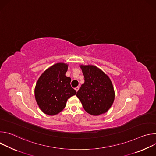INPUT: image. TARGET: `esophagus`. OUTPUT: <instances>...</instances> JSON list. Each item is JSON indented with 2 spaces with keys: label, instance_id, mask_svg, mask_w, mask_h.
<instances>
[{
  "label": "esophagus",
  "instance_id": "esophagus-1",
  "mask_svg": "<svg viewBox=\"0 0 156 156\" xmlns=\"http://www.w3.org/2000/svg\"><path fill=\"white\" fill-rule=\"evenodd\" d=\"M79 88H80V87H79V86H77L76 87H75V91H76V92L79 90Z\"/></svg>",
  "mask_w": 156,
  "mask_h": 156
}]
</instances>
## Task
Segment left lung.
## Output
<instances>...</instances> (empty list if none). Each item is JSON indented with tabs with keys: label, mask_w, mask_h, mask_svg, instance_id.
Listing matches in <instances>:
<instances>
[{
	"label": "left lung",
	"mask_w": 156,
	"mask_h": 156,
	"mask_svg": "<svg viewBox=\"0 0 156 156\" xmlns=\"http://www.w3.org/2000/svg\"><path fill=\"white\" fill-rule=\"evenodd\" d=\"M84 83L77 92L86 112L98 116L105 114L114 103L115 91L109 77L100 69L91 65H80Z\"/></svg>",
	"instance_id": "left-lung-1"
}]
</instances>
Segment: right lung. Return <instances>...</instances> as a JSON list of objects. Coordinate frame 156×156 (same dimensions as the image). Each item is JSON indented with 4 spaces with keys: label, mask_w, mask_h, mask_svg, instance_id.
Segmentation results:
<instances>
[{
    "label": "right lung",
    "mask_w": 156,
    "mask_h": 156,
    "mask_svg": "<svg viewBox=\"0 0 156 156\" xmlns=\"http://www.w3.org/2000/svg\"><path fill=\"white\" fill-rule=\"evenodd\" d=\"M69 65L57 63L44 71L34 89L36 102L42 112L55 115L63 110L69 98L76 94L71 87V78L65 76Z\"/></svg>",
    "instance_id": "add662e5"
}]
</instances>
